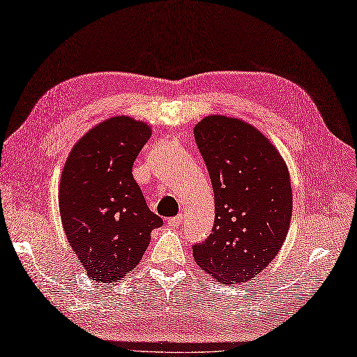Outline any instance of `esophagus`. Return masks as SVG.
Masks as SVG:
<instances>
[{"mask_svg": "<svg viewBox=\"0 0 357 357\" xmlns=\"http://www.w3.org/2000/svg\"><path fill=\"white\" fill-rule=\"evenodd\" d=\"M182 215H178V216H175V218H170L169 220H167V223H169V227H178V225H181L182 223Z\"/></svg>", "mask_w": 357, "mask_h": 357, "instance_id": "obj_1", "label": "esophagus"}]
</instances>
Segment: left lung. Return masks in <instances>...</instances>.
Masks as SVG:
<instances>
[{
	"label": "left lung",
	"mask_w": 357,
	"mask_h": 357,
	"mask_svg": "<svg viewBox=\"0 0 357 357\" xmlns=\"http://www.w3.org/2000/svg\"><path fill=\"white\" fill-rule=\"evenodd\" d=\"M194 138L215 192V225L192 257L222 284L260 273L281 250L293 215L289 172L275 145L238 117L210 114Z\"/></svg>",
	"instance_id": "1"
}]
</instances>
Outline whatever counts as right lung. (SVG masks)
I'll return each mask as SVG.
<instances>
[{"label":"right lung","mask_w":357,"mask_h":357,"mask_svg":"<svg viewBox=\"0 0 357 357\" xmlns=\"http://www.w3.org/2000/svg\"><path fill=\"white\" fill-rule=\"evenodd\" d=\"M150 137L149 123L113 116L79 138L64 163L59 188L63 229L92 281L113 284L134 271L151 231L162 227L132 176Z\"/></svg>","instance_id":"add662e5"}]
</instances>
